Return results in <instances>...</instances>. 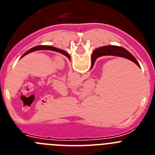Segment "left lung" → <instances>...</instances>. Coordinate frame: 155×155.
Masks as SVG:
<instances>
[{"mask_svg":"<svg viewBox=\"0 0 155 155\" xmlns=\"http://www.w3.org/2000/svg\"><path fill=\"white\" fill-rule=\"evenodd\" d=\"M37 50H52V51H55L57 52V53H62L63 55L66 56V57H68L70 61H71V57L70 55L68 54V53L64 50H61V49H58V48H56V47H53V46H35V47L31 48L30 50H28V51L25 52V53L21 56V58H22L23 57H25V55L28 54V53H31V52H34V51H37Z\"/></svg>","mask_w":155,"mask_h":155,"instance_id":"left-lung-1","label":"left lung"}]
</instances>
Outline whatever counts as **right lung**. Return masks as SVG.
Instances as JSON below:
<instances>
[{"instance_id":"obj_1","label":"right lung","mask_w":155,"mask_h":155,"mask_svg":"<svg viewBox=\"0 0 155 155\" xmlns=\"http://www.w3.org/2000/svg\"><path fill=\"white\" fill-rule=\"evenodd\" d=\"M103 56H115V57H124V58L128 59L130 61L135 63L140 68V64L136 60V58L124 47L118 46H105L98 48L96 50H94L92 53V54H91V69L93 68L96 59L100 57H103Z\"/></svg>"}]
</instances>
